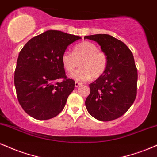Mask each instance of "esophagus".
<instances>
[{"label":"esophagus","mask_w":157,"mask_h":157,"mask_svg":"<svg viewBox=\"0 0 157 157\" xmlns=\"http://www.w3.org/2000/svg\"><path fill=\"white\" fill-rule=\"evenodd\" d=\"M81 84H82L79 83V82H75V87H78L79 85H81Z\"/></svg>","instance_id":"34e87169"}]
</instances>
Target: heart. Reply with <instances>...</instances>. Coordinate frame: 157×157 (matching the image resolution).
Wrapping results in <instances>:
<instances>
[{
  "instance_id": "1",
  "label": "heart",
  "mask_w": 157,
  "mask_h": 157,
  "mask_svg": "<svg viewBox=\"0 0 157 157\" xmlns=\"http://www.w3.org/2000/svg\"><path fill=\"white\" fill-rule=\"evenodd\" d=\"M61 64L67 73H73L80 64V68L70 75L78 82H87L92 77L98 78L107 69L108 58L97 45L90 41H84L74 46L73 53L65 51L61 57Z\"/></svg>"
}]
</instances>
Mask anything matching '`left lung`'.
I'll return each instance as SVG.
<instances>
[{
  "mask_svg": "<svg viewBox=\"0 0 157 157\" xmlns=\"http://www.w3.org/2000/svg\"><path fill=\"white\" fill-rule=\"evenodd\" d=\"M86 38L97 42L108 58L105 73L89 85L86 108L98 120H113L131 107L136 96L138 74L134 58L125 44L110 35H92Z\"/></svg>",
  "mask_w": 157,
  "mask_h": 157,
  "instance_id": "8db88e82",
  "label": "left lung"
}]
</instances>
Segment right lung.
I'll return each mask as SVG.
<instances>
[{
  "label": "right lung",
  "mask_w": 157,
  "mask_h": 157,
  "mask_svg": "<svg viewBox=\"0 0 157 157\" xmlns=\"http://www.w3.org/2000/svg\"><path fill=\"white\" fill-rule=\"evenodd\" d=\"M81 38L47 30L31 38L21 50L14 83L19 103L28 115L47 120L62 111L75 82L66 77L61 57L68 46ZM61 78L64 80L56 82Z\"/></svg>",
  "instance_id": "add662e5"
}]
</instances>
